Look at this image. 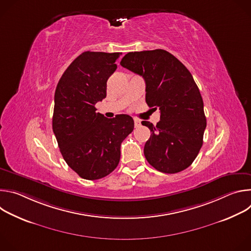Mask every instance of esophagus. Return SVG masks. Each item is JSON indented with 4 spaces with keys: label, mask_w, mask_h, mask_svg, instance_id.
<instances>
[{
    "label": "esophagus",
    "mask_w": 251,
    "mask_h": 251,
    "mask_svg": "<svg viewBox=\"0 0 251 251\" xmlns=\"http://www.w3.org/2000/svg\"><path fill=\"white\" fill-rule=\"evenodd\" d=\"M134 124H135V127H138V126H140L141 121L139 119H137V118H134Z\"/></svg>",
    "instance_id": "34e87169"
}]
</instances>
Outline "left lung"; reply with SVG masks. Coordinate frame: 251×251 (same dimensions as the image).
<instances>
[{"instance_id": "8db88e82", "label": "left lung", "mask_w": 251, "mask_h": 251, "mask_svg": "<svg viewBox=\"0 0 251 251\" xmlns=\"http://www.w3.org/2000/svg\"><path fill=\"white\" fill-rule=\"evenodd\" d=\"M120 64L144 78L146 102L159 108L160 121L144 147L148 163L166 174H176L192 165L201 146L206 119L203 102L188 68L164 50L128 52Z\"/></svg>"}]
</instances>
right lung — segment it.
Instances as JSON below:
<instances>
[{"label":"right lung","instance_id":"add662e5","mask_svg":"<svg viewBox=\"0 0 251 251\" xmlns=\"http://www.w3.org/2000/svg\"><path fill=\"white\" fill-rule=\"evenodd\" d=\"M120 55L82 52L66 68L55 89L52 130L64 161L85 180H98L115 170L121 143L134 129L131 116L108 119L95 108L106 97L107 80Z\"/></svg>","mask_w":251,"mask_h":251}]
</instances>
